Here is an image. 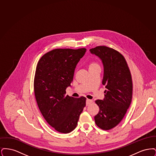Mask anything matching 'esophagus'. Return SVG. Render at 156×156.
I'll return each mask as SVG.
<instances>
[{"label": "esophagus", "instance_id": "esophagus-1", "mask_svg": "<svg viewBox=\"0 0 156 156\" xmlns=\"http://www.w3.org/2000/svg\"><path fill=\"white\" fill-rule=\"evenodd\" d=\"M92 102V100H90V99H87V101H86V105L88 106V105H89V104H91Z\"/></svg>", "mask_w": 156, "mask_h": 156}]
</instances>
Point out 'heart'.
I'll return each instance as SVG.
<instances>
[{
    "instance_id": "heart-1",
    "label": "heart",
    "mask_w": 156,
    "mask_h": 156,
    "mask_svg": "<svg viewBox=\"0 0 156 156\" xmlns=\"http://www.w3.org/2000/svg\"><path fill=\"white\" fill-rule=\"evenodd\" d=\"M98 66V64L97 63H96V62H90V63L89 64V68L95 67V66Z\"/></svg>"
}]
</instances>
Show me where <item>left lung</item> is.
<instances>
[{"instance_id":"8db88e82","label":"left lung","mask_w":156,"mask_h":156,"mask_svg":"<svg viewBox=\"0 0 156 156\" xmlns=\"http://www.w3.org/2000/svg\"><path fill=\"white\" fill-rule=\"evenodd\" d=\"M90 52L102 60L104 66L102 84L105 85L104 100L95 103L99 111L94 117L99 128L108 130L117 126L124 118L132 98L133 83L125 57L106 46H98Z\"/></svg>"}]
</instances>
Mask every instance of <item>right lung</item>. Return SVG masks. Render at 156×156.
<instances>
[{"instance_id": "1", "label": "right lung", "mask_w": 156, "mask_h": 156, "mask_svg": "<svg viewBox=\"0 0 156 156\" xmlns=\"http://www.w3.org/2000/svg\"><path fill=\"white\" fill-rule=\"evenodd\" d=\"M87 51L57 48L47 52L38 61L34 80V91L38 108L47 122L57 132L74 130L86 106V98L66 95L76 64Z\"/></svg>"}]
</instances>
